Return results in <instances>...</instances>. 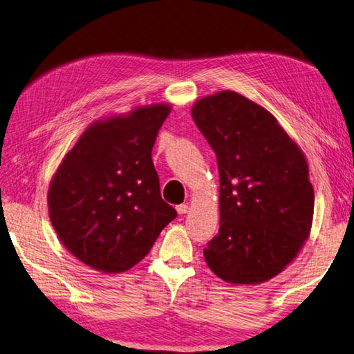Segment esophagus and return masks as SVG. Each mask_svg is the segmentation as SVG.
I'll use <instances>...</instances> for the list:
<instances>
[{
    "instance_id": "34e87169",
    "label": "esophagus",
    "mask_w": 354,
    "mask_h": 354,
    "mask_svg": "<svg viewBox=\"0 0 354 354\" xmlns=\"http://www.w3.org/2000/svg\"><path fill=\"white\" fill-rule=\"evenodd\" d=\"M176 209H177L178 214H186V212H188V205H185V203L183 205H178Z\"/></svg>"
}]
</instances>
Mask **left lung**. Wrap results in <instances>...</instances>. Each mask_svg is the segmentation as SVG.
<instances>
[{
    "label": "left lung",
    "mask_w": 354,
    "mask_h": 354,
    "mask_svg": "<svg viewBox=\"0 0 354 354\" xmlns=\"http://www.w3.org/2000/svg\"><path fill=\"white\" fill-rule=\"evenodd\" d=\"M191 114L220 177V228L206 263L228 283L270 281L310 237L315 189L304 152L270 111L234 91L197 100Z\"/></svg>",
    "instance_id": "left-lung-1"
}]
</instances>
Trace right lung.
I'll return each mask as SVG.
<instances>
[{
    "label": "right lung",
    "mask_w": 354,
    "mask_h": 354,
    "mask_svg": "<svg viewBox=\"0 0 354 354\" xmlns=\"http://www.w3.org/2000/svg\"><path fill=\"white\" fill-rule=\"evenodd\" d=\"M171 104L138 106L88 126L53 174L49 217L72 256L102 272L132 268L177 217L152 163Z\"/></svg>",
    "instance_id": "obj_1"
}]
</instances>
